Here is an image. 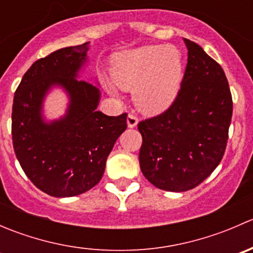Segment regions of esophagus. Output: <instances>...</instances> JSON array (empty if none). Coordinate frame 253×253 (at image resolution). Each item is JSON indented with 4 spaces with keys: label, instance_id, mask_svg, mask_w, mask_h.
I'll use <instances>...</instances> for the list:
<instances>
[{
    "label": "esophagus",
    "instance_id": "esophagus-1",
    "mask_svg": "<svg viewBox=\"0 0 253 253\" xmlns=\"http://www.w3.org/2000/svg\"><path fill=\"white\" fill-rule=\"evenodd\" d=\"M137 125H138V117L133 114H129L128 116H127V126H128L129 128H133Z\"/></svg>",
    "mask_w": 253,
    "mask_h": 253
}]
</instances>
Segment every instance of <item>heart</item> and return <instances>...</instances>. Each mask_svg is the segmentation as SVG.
Listing matches in <instances>:
<instances>
[{
  "mask_svg": "<svg viewBox=\"0 0 253 253\" xmlns=\"http://www.w3.org/2000/svg\"><path fill=\"white\" fill-rule=\"evenodd\" d=\"M183 77L181 53L174 46L150 45L127 51L112 67L117 86L133 90L134 101L147 114H159L175 101ZM109 93L116 95L114 86Z\"/></svg>",
  "mask_w": 253,
  "mask_h": 253,
  "instance_id": "obj_1",
  "label": "heart"
}]
</instances>
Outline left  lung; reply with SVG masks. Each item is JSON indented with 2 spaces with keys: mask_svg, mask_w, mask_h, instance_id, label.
<instances>
[{
  "mask_svg": "<svg viewBox=\"0 0 253 253\" xmlns=\"http://www.w3.org/2000/svg\"><path fill=\"white\" fill-rule=\"evenodd\" d=\"M183 42L187 65L175 101L163 114L138 124L143 175L155 187L171 192L192 190L215 170L233 116L223 68L200 45Z\"/></svg>",
  "mask_w": 253,
  "mask_h": 253,
  "instance_id": "left-lung-1",
  "label": "left lung"
}]
</instances>
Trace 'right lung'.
I'll return each mask as SVG.
<instances>
[{"instance_id":"1","label":"right lung","mask_w":253,"mask_h":253,"mask_svg":"<svg viewBox=\"0 0 253 253\" xmlns=\"http://www.w3.org/2000/svg\"><path fill=\"white\" fill-rule=\"evenodd\" d=\"M88 48L89 42H84L35 61L14 93V153L29 180L52 197H73L93 188L103 177L115 142L127 128V114L96 111L100 90L77 79ZM53 86L62 87L70 103L65 117L46 123L42 104Z\"/></svg>"}]
</instances>
